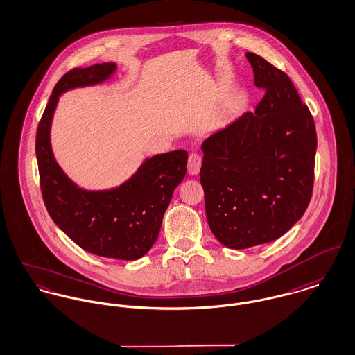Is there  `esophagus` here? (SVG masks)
<instances>
[{"label": "esophagus", "instance_id": "34e87169", "mask_svg": "<svg viewBox=\"0 0 355 355\" xmlns=\"http://www.w3.org/2000/svg\"><path fill=\"white\" fill-rule=\"evenodd\" d=\"M200 166H202V157H200L199 155H196V153L190 155V157H189V165H187L190 175L196 176V175L199 173V171H200Z\"/></svg>", "mask_w": 355, "mask_h": 355}]
</instances>
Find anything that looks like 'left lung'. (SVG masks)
<instances>
[{
  "mask_svg": "<svg viewBox=\"0 0 355 355\" xmlns=\"http://www.w3.org/2000/svg\"><path fill=\"white\" fill-rule=\"evenodd\" d=\"M245 57L264 97L255 114H243L200 145L207 223L232 250L274 241L302 217L318 148L313 118L291 78L254 53Z\"/></svg>",
  "mask_w": 355,
  "mask_h": 355,
  "instance_id": "left-lung-1",
  "label": "left lung"
}]
</instances>
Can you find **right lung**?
<instances>
[{"label":"right lung","instance_id":"right-lung-1","mask_svg":"<svg viewBox=\"0 0 355 355\" xmlns=\"http://www.w3.org/2000/svg\"><path fill=\"white\" fill-rule=\"evenodd\" d=\"M115 62L67 71L57 83L36 132V159L46 209L78 247L103 258L137 260L157 240L164 213L187 171L186 150L146 157L122 184L105 190L78 187L60 166L51 148V123L67 91L108 81Z\"/></svg>","mask_w":355,"mask_h":355}]
</instances>
